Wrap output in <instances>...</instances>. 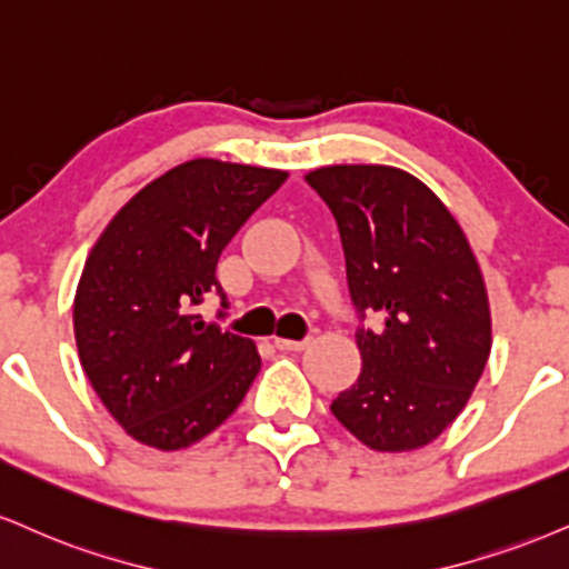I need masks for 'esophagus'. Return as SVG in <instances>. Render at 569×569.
Wrapping results in <instances>:
<instances>
[{
	"label": "esophagus",
	"mask_w": 569,
	"mask_h": 569,
	"mask_svg": "<svg viewBox=\"0 0 569 569\" xmlns=\"http://www.w3.org/2000/svg\"><path fill=\"white\" fill-rule=\"evenodd\" d=\"M272 345L278 347L280 352H302L307 345H310V339H302V341H293V339H278L276 337V341H272Z\"/></svg>",
	"instance_id": "34e87169"
}]
</instances>
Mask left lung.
Here are the masks:
<instances>
[{
    "mask_svg": "<svg viewBox=\"0 0 569 569\" xmlns=\"http://www.w3.org/2000/svg\"><path fill=\"white\" fill-rule=\"evenodd\" d=\"M339 224L360 318L358 381L331 402L347 432L379 453L437 440L467 408L490 358L485 278L469 238L419 177L385 163L305 174Z\"/></svg>",
    "mask_w": 569,
    "mask_h": 569,
    "instance_id": "left-lung-1",
    "label": "left lung"
}]
</instances>
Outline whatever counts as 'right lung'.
I'll list each match as a JSON object with an SVG mask.
<instances>
[{"mask_svg": "<svg viewBox=\"0 0 569 569\" xmlns=\"http://www.w3.org/2000/svg\"><path fill=\"white\" fill-rule=\"evenodd\" d=\"M289 172L193 159L116 211L73 297V337L89 385L132 440L180 450L214 432L259 373L257 345L196 307L224 293L217 262Z\"/></svg>", "mask_w": 569, "mask_h": 569, "instance_id": "right-lung-1", "label": "right lung"}]
</instances>
